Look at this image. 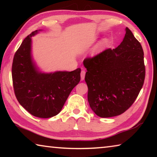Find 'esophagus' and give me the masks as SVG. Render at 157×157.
I'll use <instances>...</instances> for the list:
<instances>
[{
	"mask_svg": "<svg viewBox=\"0 0 157 157\" xmlns=\"http://www.w3.org/2000/svg\"><path fill=\"white\" fill-rule=\"evenodd\" d=\"M85 73H86V72H85V71L82 70L81 71V74H80V76H81V80H84V77H85Z\"/></svg>",
	"mask_w": 157,
	"mask_h": 157,
	"instance_id": "1",
	"label": "esophagus"
}]
</instances>
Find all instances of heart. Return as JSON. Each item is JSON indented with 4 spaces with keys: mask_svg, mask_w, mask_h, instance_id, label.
Returning <instances> with one entry per match:
<instances>
[{
    "mask_svg": "<svg viewBox=\"0 0 157 157\" xmlns=\"http://www.w3.org/2000/svg\"><path fill=\"white\" fill-rule=\"evenodd\" d=\"M109 39L104 38L102 41H100V43L99 44V48L106 46L109 44Z\"/></svg>",
    "mask_w": 157,
    "mask_h": 157,
    "instance_id": "1",
    "label": "heart"
}]
</instances>
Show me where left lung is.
Instances as JSON below:
<instances>
[{"mask_svg": "<svg viewBox=\"0 0 157 157\" xmlns=\"http://www.w3.org/2000/svg\"><path fill=\"white\" fill-rule=\"evenodd\" d=\"M123 41L115 49H107L84 60L87 72L90 107L101 118L124 113L131 107L144 83V53L132 31L125 28Z\"/></svg>", "mask_w": 157, "mask_h": 157, "instance_id": "left-lung-1", "label": "left lung"}]
</instances>
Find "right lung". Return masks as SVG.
<instances>
[{
  "instance_id": "1",
  "label": "right lung",
  "mask_w": 157,
  "mask_h": 157,
  "mask_svg": "<svg viewBox=\"0 0 157 157\" xmlns=\"http://www.w3.org/2000/svg\"><path fill=\"white\" fill-rule=\"evenodd\" d=\"M32 33L23 41L13 59L12 74L15 95L20 105L34 116L48 118L57 115L71 91L80 81L81 69L46 73L41 71L32 51Z\"/></svg>"
}]
</instances>
